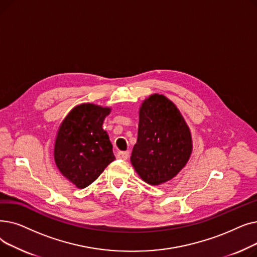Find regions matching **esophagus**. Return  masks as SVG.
<instances>
[{
	"label": "esophagus",
	"instance_id": "obj_1",
	"mask_svg": "<svg viewBox=\"0 0 257 257\" xmlns=\"http://www.w3.org/2000/svg\"><path fill=\"white\" fill-rule=\"evenodd\" d=\"M115 156H116V158H118V159L126 160V159L129 158V152H127V151H118Z\"/></svg>",
	"mask_w": 257,
	"mask_h": 257
}]
</instances>
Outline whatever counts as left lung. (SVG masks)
<instances>
[{
	"mask_svg": "<svg viewBox=\"0 0 257 257\" xmlns=\"http://www.w3.org/2000/svg\"><path fill=\"white\" fill-rule=\"evenodd\" d=\"M193 150L192 136L178 108L164 94L154 93L140 108L138 141L131 164L151 185L165 183L184 168Z\"/></svg>",
	"mask_w": 257,
	"mask_h": 257,
	"instance_id": "left-lung-1",
	"label": "left lung"
}]
</instances>
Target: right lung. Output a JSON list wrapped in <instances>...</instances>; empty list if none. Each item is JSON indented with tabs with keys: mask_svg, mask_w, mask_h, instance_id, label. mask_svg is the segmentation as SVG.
<instances>
[{
	"mask_svg": "<svg viewBox=\"0 0 257 257\" xmlns=\"http://www.w3.org/2000/svg\"><path fill=\"white\" fill-rule=\"evenodd\" d=\"M110 111L109 107L83 103L73 108L58 129L54 159L63 176L78 188L91 184L115 159L102 128Z\"/></svg>",
	"mask_w": 257,
	"mask_h": 257,
	"instance_id": "right-lung-1",
	"label": "right lung"
}]
</instances>
